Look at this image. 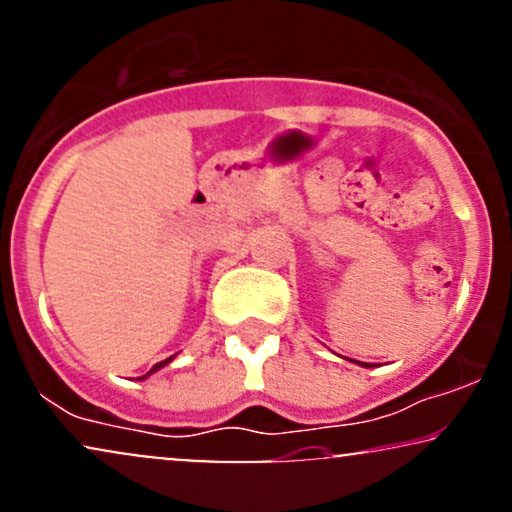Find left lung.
I'll return each instance as SVG.
<instances>
[{
    "mask_svg": "<svg viewBox=\"0 0 512 512\" xmlns=\"http://www.w3.org/2000/svg\"><path fill=\"white\" fill-rule=\"evenodd\" d=\"M353 363H358V365H363V368H370V363H361V361H353Z\"/></svg>",
    "mask_w": 512,
    "mask_h": 512,
    "instance_id": "1",
    "label": "left lung"
}]
</instances>
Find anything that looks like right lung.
<instances>
[{
    "instance_id": "add662e5",
    "label": "right lung",
    "mask_w": 512,
    "mask_h": 512,
    "mask_svg": "<svg viewBox=\"0 0 512 512\" xmlns=\"http://www.w3.org/2000/svg\"><path fill=\"white\" fill-rule=\"evenodd\" d=\"M173 358H175V356H170V358H166V361H163V363H159V365H154V368H151V370H149V372H147V375H142V377H140V380H147V377H149V375H151V372H156V370H161V368H166V365H168V363H170V361H173Z\"/></svg>"
}]
</instances>
